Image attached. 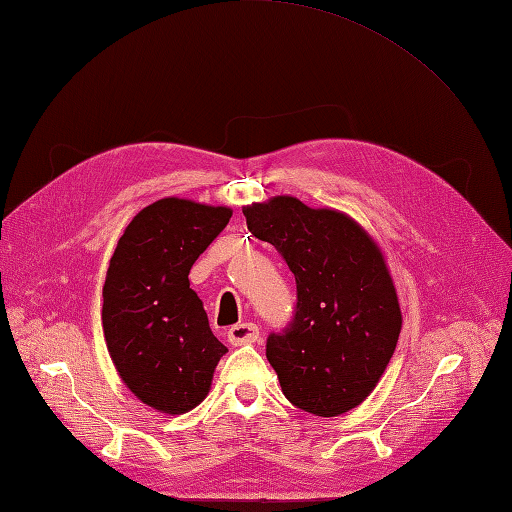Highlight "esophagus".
Instances as JSON below:
<instances>
[{"instance_id": "1", "label": "esophagus", "mask_w": 512, "mask_h": 512, "mask_svg": "<svg viewBox=\"0 0 512 512\" xmlns=\"http://www.w3.org/2000/svg\"><path fill=\"white\" fill-rule=\"evenodd\" d=\"M260 331L256 324L252 322H243V324H235V327L228 329V342L232 346H243V344H254L258 339Z\"/></svg>"}]
</instances>
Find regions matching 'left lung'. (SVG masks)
Returning a JSON list of instances; mask_svg holds the SVG:
<instances>
[{"label": "left lung", "mask_w": 512, "mask_h": 512, "mask_svg": "<svg viewBox=\"0 0 512 512\" xmlns=\"http://www.w3.org/2000/svg\"><path fill=\"white\" fill-rule=\"evenodd\" d=\"M247 230L271 243L297 280V314L269 335L267 359L290 404L339 416L376 389L395 352L401 309L376 239L337 209L282 194L243 207Z\"/></svg>", "instance_id": "left-lung-1"}]
</instances>
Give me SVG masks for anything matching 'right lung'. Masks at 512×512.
I'll list each match as a JSON object with an SVG mask.
<instances>
[{"label": "right lung", "mask_w": 512, "mask_h": 512, "mask_svg": "<svg viewBox=\"0 0 512 512\" xmlns=\"http://www.w3.org/2000/svg\"><path fill=\"white\" fill-rule=\"evenodd\" d=\"M230 215V207L160 198L134 215L108 265L102 290L108 354L123 384L162 414L194 410L228 352L188 275Z\"/></svg>", "instance_id": "right-lung-1"}]
</instances>
